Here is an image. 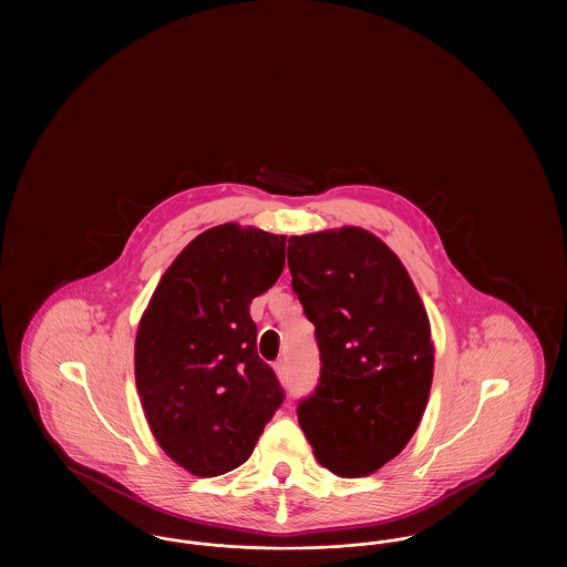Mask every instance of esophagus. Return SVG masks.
<instances>
[{"mask_svg": "<svg viewBox=\"0 0 567 567\" xmlns=\"http://www.w3.org/2000/svg\"><path fill=\"white\" fill-rule=\"evenodd\" d=\"M274 370H276V374H278V378H280L282 382L289 378V365H287V359H278V361L274 363Z\"/></svg>", "mask_w": 567, "mask_h": 567, "instance_id": "1", "label": "esophagus"}]
</instances>
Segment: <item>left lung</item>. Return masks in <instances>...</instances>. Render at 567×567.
I'll return each mask as SVG.
<instances>
[{"label": "left lung", "mask_w": 567, "mask_h": 567, "mask_svg": "<svg viewBox=\"0 0 567 567\" xmlns=\"http://www.w3.org/2000/svg\"><path fill=\"white\" fill-rule=\"evenodd\" d=\"M287 259L321 351L299 425L329 472L370 476L402 453L430 400L425 306L398 255L361 227L291 236Z\"/></svg>", "instance_id": "8db88e82"}]
</instances>
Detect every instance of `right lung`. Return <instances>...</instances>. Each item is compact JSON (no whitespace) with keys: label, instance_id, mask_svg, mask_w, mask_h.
Masks as SVG:
<instances>
[{"label":"right lung","instance_id":"1","mask_svg":"<svg viewBox=\"0 0 567 567\" xmlns=\"http://www.w3.org/2000/svg\"><path fill=\"white\" fill-rule=\"evenodd\" d=\"M287 236L225 223L174 259L135 336V384L165 455L213 478L250 457L285 400L257 352L250 301L285 268Z\"/></svg>","mask_w":567,"mask_h":567}]
</instances>
